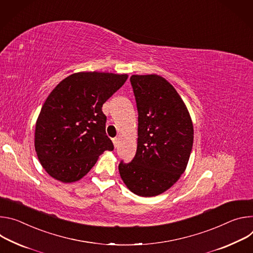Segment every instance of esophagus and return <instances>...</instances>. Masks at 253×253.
<instances>
[{"instance_id": "obj_1", "label": "esophagus", "mask_w": 253, "mask_h": 253, "mask_svg": "<svg viewBox=\"0 0 253 253\" xmlns=\"http://www.w3.org/2000/svg\"><path fill=\"white\" fill-rule=\"evenodd\" d=\"M112 143H114L115 148H117L118 145H119V138H118V137H115L114 139H112Z\"/></svg>"}]
</instances>
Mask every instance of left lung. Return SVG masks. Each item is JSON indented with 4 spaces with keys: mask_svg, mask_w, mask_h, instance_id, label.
<instances>
[{
    "mask_svg": "<svg viewBox=\"0 0 253 253\" xmlns=\"http://www.w3.org/2000/svg\"><path fill=\"white\" fill-rule=\"evenodd\" d=\"M138 112L136 153L119 171L127 189L153 197L170 189L185 172L194 139L188 108L172 84L158 74L131 75Z\"/></svg>",
    "mask_w": 253,
    "mask_h": 253,
    "instance_id": "left-lung-1",
    "label": "left lung"
}]
</instances>
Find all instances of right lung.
Segmentation results:
<instances>
[{"label":"right lung","mask_w":253,"mask_h":253,"mask_svg":"<svg viewBox=\"0 0 253 253\" xmlns=\"http://www.w3.org/2000/svg\"><path fill=\"white\" fill-rule=\"evenodd\" d=\"M127 77L77 72L50 92L36 122L34 145L41 166L52 178L62 183L79 181L104 151L114 150L101 108Z\"/></svg>","instance_id":"right-lung-1"}]
</instances>
